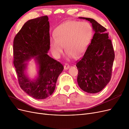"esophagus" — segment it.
<instances>
[{
    "mask_svg": "<svg viewBox=\"0 0 129 129\" xmlns=\"http://www.w3.org/2000/svg\"><path fill=\"white\" fill-rule=\"evenodd\" d=\"M69 64H68L67 63H66L65 64H64V70H67L69 68Z\"/></svg>",
    "mask_w": 129,
    "mask_h": 129,
    "instance_id": "esophagus-1",
    "label": "esophagus"
}]
</instances>
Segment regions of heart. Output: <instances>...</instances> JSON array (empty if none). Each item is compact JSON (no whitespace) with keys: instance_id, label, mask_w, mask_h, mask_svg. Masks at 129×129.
I'll list each match as a JSON object with an SVG mask.
<instances>
[{"instance_id":"heart-1","label":"heart","mask_w":129,"mask_h":129,"mask_svg":"<svg viewBox=\"0 0 129 129\" xmlns=\"http://www.w3.org/2000/svg\"><path fill=\"white\" fill-rule=\"evenodd\" d=\"M92 36V28L87 22L68 21L59 25L55 36L50 38V48L56 58L60 57L64 45L69 58L78 57L86 51Z\"/></svg>"}]
</instances>
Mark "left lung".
Listing matches in <instances>:
<instances>
[{
	"mask_svg": "<svg viewBox=\"0 0 129 129\" xmlns=\"http://www.w3.org/2000/svg\"><path fill=\"white\" fill-rule=\"evenodd\" d=\"M79 18L90 22L94 34L85 54L76 63L77 83L84 91L96 93L110 81L115 58L114 48L105 27L93 19Z\"/></svg>",
	"mask_w": 129,
	"mask_h": 129,
	"instance_id": "obj_1",
	"label": "left lung"
}]
</instances>
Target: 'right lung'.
I'll list each match as a JSON object with an SVG mask.
<instances>
[{"mask_svg":"<svg viewBox=\"0 0 129 129\" xmlns=\"http://www.w3.org/2000/svg\"><path fill=\"white\" fill-rule=\"evenodd\" d=\"M50 23L47 16L28 21L14 39L13 55L19 85L36 99H44L54 92L57 78L63 70L59 61L47 53L50 47ZM35 57V58L34 57ZM33 57L38 65V76L31 80L25 72V61Z\"/></svg>","mask_w":129,"mask_h":129,"instance_id":"obj_1","label":"right lung"}]
</instances>
